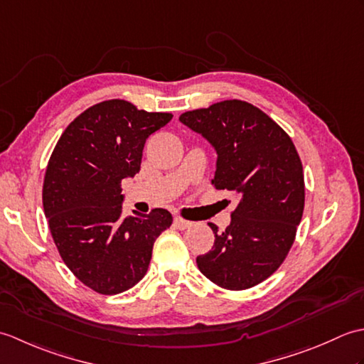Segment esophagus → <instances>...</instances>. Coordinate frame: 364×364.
<instances>
[{"instance_id": "1", "label": "esophagus", "mask_w": 364, "mask_h": 364, "mask_svg": "<svg viewBox=\"0 0 364 364\" xmlns=\"http://www.w3.org/2000/svg\"><path fill=\"white\" fill-rule=\"evenodd\" d=\"M173 225H175V228H178V230H188V228L192 227V222L184 220V219L178 218V215H176V218L173 219Z\"/></svg>"}]
</instances>
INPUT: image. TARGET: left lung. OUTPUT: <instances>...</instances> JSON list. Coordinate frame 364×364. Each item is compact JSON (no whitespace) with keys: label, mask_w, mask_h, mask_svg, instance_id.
I'll list each match as a JSON object with an SVG mask.
<instances>
[{"label":"left lung","mask_w":364,"mask_h":364,"mask_svg":"<svg viewBox=\"0 0 364 364\" xmlns=\"http://www.w3.org/2000/svg\"><path fill=\"white\" fill-rule=\"evenodd\" d=\"M180 122L218 153L213 184L239 198L231 223L197 266L220 288L241 291L280 267L296 237L305 205L301 161L291 137L258 107L225 100L188 111Z\"/></svg>","instance_id":"1"}]
</instances>
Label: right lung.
I'll return each mask as SVG.
<instances>
[{"label": "right lung", "instance_id": "right-lung-1", "mask_svg": "<svg viewBox=\"0 0 364 364\" xmlns=\"http://www.w3.org/2000/svg\"><path fill=\"white\" fill-rule=\"evenodd\" d=\"M173 115L107 100L80 114L46 167L43 211L60 258L90 289L112 296L146 274L153 244L172 214L123 215L122 180L141 170L145 141Z\"/></svg>", "mask_w": 364, "mask_h": 364}]
</instances>
